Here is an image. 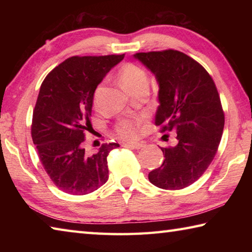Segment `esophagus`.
Instances as JSON below:
<instances>
[{
  "label": "esophagus",
  "instance_id": "obj_1",
  "mask_svg": "<svg viewBox=\"0 0 252 252\" xmlns=\"http://www.w3.org/2000/svg\"><path fill=\"white\" fill-rule=\"evenodd\" d=\"M123 147L126 148H131V149H135V150H139V149H141L144 147L143 143H125L123 144Z\"/></svg>",
  "mask_w": 252,
  "mask_h": 252
}]
</instances>
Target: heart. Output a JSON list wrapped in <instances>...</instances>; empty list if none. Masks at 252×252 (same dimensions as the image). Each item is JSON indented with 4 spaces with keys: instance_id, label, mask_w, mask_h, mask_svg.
<instances>
[{
    "instance_id": "b5f03b06",
    "label": "heart",
    "mask_w": 252,
    "mask_h": 252,
    "mask_svg": "<svg viewBox=\"0 0 252 252\" xmlns=\"http://www.w3.org/2000/svg\"><path fill=\"white\" fill-rule=\"evenodd\" d=\"M118 78L122 87L126 89L127 93H134L136 91L148 89L149 76L147 71L141 66L126 63L122 65L118 72ZM94 104H96V93L93 99ZM140 120L139 119H123L117 125V133L126 140H133L139 134Z\"/></svg>"
}]
</instances>
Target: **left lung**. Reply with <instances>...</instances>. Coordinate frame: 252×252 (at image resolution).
Returning <instances> with one entry per match:
<instances>
[{"mask_svg":"<svg viewBox=\"0 0 252 252\" xmlns=\"http://www.w3.org/2000/svg\"><path fill=\"white\" fill-rule=\"evenodd\" d=\"M133 58L159 84L156 125L176 132L178 140L173 147H160L164 161L149 173V180L161 189H183L202 176L218 150L224 126L219 93L206 69L179 51L136 53Z\"/></svg>","mask_w":252,"mask_h":252,"instance_id":"1","label":"left lung"}]
</instances>
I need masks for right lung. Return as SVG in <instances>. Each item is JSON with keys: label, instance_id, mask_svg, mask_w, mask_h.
I'll return each mask as SVG.
<instances>
[{"label": "right lung", "instance_id": "right-lung-1", "mask_svg": "<svg viewBox=\"0 0 252 252\" xmlns=\"http://www.w3.org/2000/svg\"><path fill=\"white\" fill-rule=\"evenodd\" d=\"M125 54L72 57L46 75L33 111L31 133L40 161L63 192L91 193L108 181L106 158L119 143L102 144L94 155L83 149L90 131L93 95Z\"/></svg>", "mask_w": 252, "mask_h": 252}]
</instances>
